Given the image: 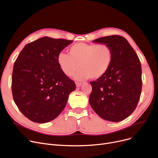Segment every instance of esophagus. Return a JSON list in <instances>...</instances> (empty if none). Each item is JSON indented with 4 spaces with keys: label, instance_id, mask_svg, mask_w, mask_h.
<instances>
[{
    "label": "esophagus",
    "instance_id": "obj_1",
    "mask_svg": "<svg viewBox=\"0 0 158 158\" xmlns=\"http://www.w3.org/2000/svg\"><path fill=\"white\" fill-rule=\"evenodd\" d=\"M81 83H80V82H76V86L77 87H81Z\"/></svg>",
    "mask_w": 158,
    "mask_h": 158
}]
</instances>
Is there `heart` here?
I'll return each mask as SVG.
<instances>
[{
  "label": "heart",
  "instance_id": "1",
  "mask_svg": "<svg viewBox=\"0 0 158 158\" xmlns=\"http://www.w3.org/2000/svg\"><path fill=\"white\" fill-rule=\"evenodd\" d=\"M69 54L60 52L57 56V63L62 71L78 80L91 78H100L107 73L112 62V50L106 44H88L78 43L72 46Z\"/></svg>",
  "mask_w": 158,
  "mask_h": 158
}]
</instances>
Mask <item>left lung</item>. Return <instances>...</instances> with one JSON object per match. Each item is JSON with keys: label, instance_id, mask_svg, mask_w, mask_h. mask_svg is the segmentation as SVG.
<instances>
[{"label": "left lung", "instance_id": "obj_1", "mask_svg": "<svg viewBox=\"0 0 158 158\" xmlns=\"http://www.w3.org/2000/svg\"><path fill=\"white\" fill-rule=\"evenodd\" d=\"M94 43L106 44L112 50V62L107 73L90 82L89 103L96 113L107 121L118 122L136 108L141 93V65L138 55L124 37L111 35Z\"/></svg>", "mask_w": 158, "mask_h": 158}]
</instances>
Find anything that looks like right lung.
<instances>
[{
  "instance_id": "right-lung-1",
  "label": "right lung",
  "mask_w": 158,
  "mask_h": 158,
  "mask_svg": "<svg viewBox=\"0 0 158 158\" xmlns=\"http://www.w3.org/2000/svg\"><path fill=\"white\" fill-rule=\"evenodd\" d=\"M73 40L44 36L27 44L13 65V100L27 118L45 123L64 109L74 81L62 71L57 56Z\"/></svg>"
}]
</instances>
